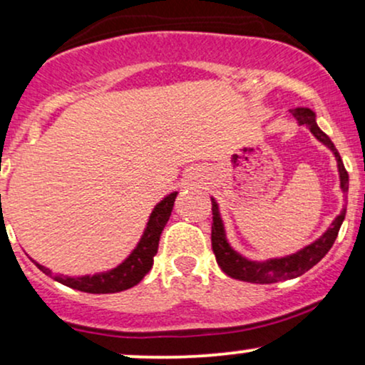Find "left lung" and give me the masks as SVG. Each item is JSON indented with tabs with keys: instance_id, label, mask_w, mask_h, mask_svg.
<instances>
[{
	"instance_id": "obj_1",
	"label": "left lung",
	"mask_w": 365,
	"mask_h": 365,
	"mask_svg": "<svg viewBox=\"0 0 365 365\" xmlns=\"http://www.w3.org/2000/svg\"><path fill=\"white\" fill-rule=\"evenodd\" d=\"M292 115L300 125H304V127L311 130L312 135L316 137L322 145H326V148L333 153L334 159H336L338 175H340V188L343 192L349 190V173H346L340 154H338V150L334 148L333 142H331L329 137L326 135L319 127H317L316 113L309 110V108H297V110H292ZM211 200H212L211 244H212V252L216 255L217 266H220L221 269H223V273L228 274L230 278L240 279V282H247V283H259V284L284 282V279L299 278V276L307 273L311 267L316 266V264L329 252V249L333 247L334 240H336L338 232H340V226L346 215V207H343L340 215L334 217L333 223L328 226V230H326L317 240H314L312 244L304 247V249L297 250L295 254L284 255V257L266 259V261H252V259L245 257V255L237 252V250L230 245L228 238H226L225 221L220 212V204L216 202L215 197H211Z\"/></svg>"
}]
</instances>
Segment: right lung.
<instances>
[{
  "instance_id": "right-lung-1",
  "label": "right lung",
  "mask_w": 365,
  "mask_h": 365,
  "mask_svg": "<svg viewBox=\"0 0 365 365\" xmlns=\"http://www.w3.org/2000/svg\"><path fill=\"white\" fill-rule=\"evenodd\" d=\"M177 195L178 192H171V194L166 195L165 199L159 200L156 206H154L153 212H150L148 225H145L139 244L135 245V249L130 252V255L123 262L118 264L116 267H113L110 271L83 276H65L54 274L49 267L36 262L34 259H32V262H34L44 274L51 276L54 282L73 288V290H81L86 293H116L128 290V288L140 283L142 278H144V276L150 271V267H153L154 255L158 254L159 237H161L163 230H165L166 223H168Z\"/></svg>"
}]
</instances>
